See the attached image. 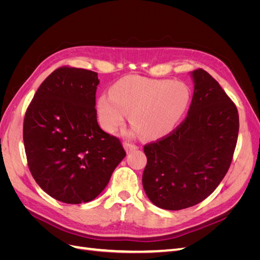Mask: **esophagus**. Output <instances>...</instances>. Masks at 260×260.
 I'll list each match as a JSON object with an SVG mask.
<instances>
[{
  "mask_svg": "<svg viewBox=\"0 0 260 260\" xmlns=\"http://www.w3.org/2000/svg\"><path fill=\"white\" fill-rule=\"evenodd\" d=\"M123 148L125 149V152L127 153H130L132 151H136V149H138V146L132 144V143H129V142H124L123 143Z\"/></svg>",
  "mask_w": 260,
  "mask_h": 260,
  "instance_id": "1",
  "label": "esophagus"
}]
</instances>
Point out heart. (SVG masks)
Here are the masks:
<instances>
[{
    "mask_svg": "<svg viewBox=\"0 0 260 260\" xmlns=\"http://www.w3.org/2000/svg\"><path fill=\"white\" fill-rule=\"evenodd\" d=\"M190 99L188 88L181 82L129 76L112 86L111 95L102 94L96 108L106 131L115 132L130 114L131 124L141 135L157 139L176 129L187 111Z\"/></svg>",
    "mask_w": 260,
    "mask_h": 260,
    "instance_id": "obj_1",
    "label": "heart"
}]
</instances>
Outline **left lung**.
Listing matches in <instances>:
<instances>
[{
    "mask_svg": "<svg viewBox=\"0 0 260 260\" xmlns=\"http://www.w3.org/2000/svg\"><path fill=\"white\" fill-rule=\"evenodd\" d=\"M192 103L169 136L144 146V191L154 205L180 210L216 190L229 169L239 135L233 102L207 72L196 69Z\"/></svg>",
    "mask_w": 260,
    "mask_h": 260,
    "instance_id": "1",
    "label": "left lung"
}]
</instances>
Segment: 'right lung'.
Returning <instances> with one entry per match:
<instances>
[{
	"instance_id": "right-lung-1",
	"label": "right lung",
	"mask_w": 260,
	"mask_h": 260,
	"mask_svg": "<svg viewBox=\"0 0 260 260\" xmlns=\"http://www.w3.org/2000/svg\"><path fill=\"white\" fill-rule=\"evenodd\" d=\"M91 70L60 67L39 86L23 121L31 175L42 190L66 204L94 200L109 182L125 152L100 128Z\"/></svg>"
}]
</instances>
